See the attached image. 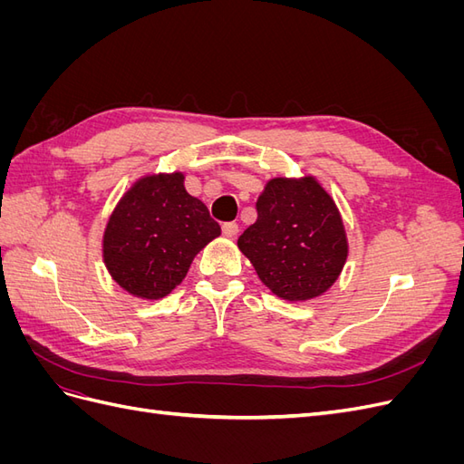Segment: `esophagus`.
I'll list each match as a JSON object with an SVG mask.
<instances>
[{"mask_svg":"<svg viewBox=\"0 0 464 464\" xmlns=\"http://www.w3.org/2000/svg\"><path fill=\"white\" fill-rule=\"evenodd\" d=\"M222 234L227 237H234L237 234V224L236 222H224L222 224Z\"/></svg>","mask_w":464,"mask_h":464,"instance_id":"obj_1","label":"esophagus"}]
</instances>
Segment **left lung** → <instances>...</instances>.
Returning <instances> with one entry per match:
<instances>
[{
	"instance_id": "obj_1",
	"label": "left lung",
	"mask_w": 464,
	"mask_h": 464,
	"mask_svg": "<svg viewBox=\"0 0 464 464\" xmlns=\"http://www.w3.org/2000/svg\"><path fill=\"white\" fill-rule=\"evenodd\" d=\"M261 283L286 302L325 294L341 276L348 237L341 210L315 176H276L257 199V220L237 237Z\"/></svg>"
}]
</instances>
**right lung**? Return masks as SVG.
<instances>
[{
	"mask_svg": "<svg viewBox=\"0 0 464 464\" xmlns=\"http://www.w3.org/2000/svg\"><path fill=\"white\" fill-rule=\"evenodd\" d=\"M184 172L139 178L111 210L102 236L110 276L141 300H160L186 278L195 256L220 236L207 205L186 191Z\"/></svg>",
	"mask_w": 464,
	"mask_h": 464,
	"instance_id": "obj_1",
	"label": "right lung"
}]
</instances>
